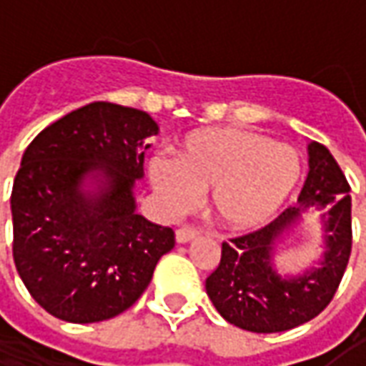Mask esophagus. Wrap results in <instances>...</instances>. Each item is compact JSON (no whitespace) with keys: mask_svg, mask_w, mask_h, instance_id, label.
Here are the masks:
<instances>
[{"mask_svg":"<svg viewBox=\"0 0 366 366\" xmlns=\"http://www.w3.org/2000/svg\"><path fill=\"white\" fill-rule=\"evenodd\" d=\"M199 235V231L196 227H190V225H182L176 229V241L178 243H188L192 239H196Z\"/></svg>","mask_w":366,"mask_h":366,"instance_id":"34e87169","label":"esophagus"}]
</instances>
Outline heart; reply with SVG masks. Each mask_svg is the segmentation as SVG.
Masks as SVG:
<instances>
[{
  "instance_id": "heart-1",
  "label": "heart",
  "mask_w": 366,
  "mask_h": 366,
  "mask_svg": "<svg viewBox=\"0 0 366 366\" xmlns=\"http://www.w3.org/2000/svg\"><path fill=\"white\" fill-rule=\"evenodd\" d=\"M151 184L170 212H184L209 192V214L227 229L267 222L290 196L300 159L259 131L199 129L184 139L176 160L154 157Z\"/></svg>"
}]
</instances>
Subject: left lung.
I'll return each mask as SVG.
<instances>
[{"label":"left lung","mask_w":366,"mask_h":366,"mask_svg":"<svg viewBox=\"0 0 366 366\" xmlns=\"http://www.w3.org/2000/svg\"><path fill=\"white\" fill-rule=\"evenodd\" d=\"M349 190L337 160L327 147L314 141L300 206H288L264 227L222 243L219 264L206 278V292L215 310L229 323L254 333L288 331L322 314L335 296L351 257ZM310 205L328 207L322 216L328 233L322 267L298 279H282L272 269V247Z\"/></svg>","instance_id":"8db88e82"}]
</instances>
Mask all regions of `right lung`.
I'll return each instance as SVG.
<instances>
[{"label": "right lung", "instance_id": "obj_1", "mask_svg": "<svg viewBox=\"0 0 366 366\" xmlns=\"http://www.w3.org/2000/svg\"><path fill=\"white\" fill-rule=\"evenodd\" d=\"M157 133L149 113L94 102L27 147L11 190L13 261L54 317L94 323L125 312L174 247V231L137 214L131 192L143 176V141ZM92 169L104 172L106 190L86 199L79 186Z\"/></svg>", "mask_w": 366, "mask_h": 366}]
</instances>
